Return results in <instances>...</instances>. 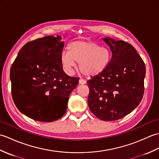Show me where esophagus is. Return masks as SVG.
<instances>
[{
  "label": "esophagus",
  "mask_w": 159,
  "mask_h": 159,
  "mask_svg": "<svg viewBox=\"0 0 159 159\" xmlns=\"http://www.w3.org/2000/svg\"><path fill=\"white\" fill-rule=\"evenodd\" d=\"M86 83V80H84L83 79H80L79 80V84L80 85H84V84Z\"/></svg>",
  "instance_id": "34e87169"
}]
</instances>
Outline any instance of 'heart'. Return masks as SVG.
I'll return each mask as SVG.
<instances>
[{
  "label": "heart",
  "instance_id": "1",
  "mask_svg": "<svg viewBox=\"0 0 159 159\" xmlns=\"http://www.w3.org/2000/svg\"><path fill=\"white\" fill-rule=\"evenodd\" d=\"M69 52H63L61 62L67 73H72L79 63V69L86 76H96L102 73L109 66L111 54L105 47H100L91 41H75L68 46Z\"/></svg>",
  "mask_w": 159,
  "mask_h": 159
}]
</instances>
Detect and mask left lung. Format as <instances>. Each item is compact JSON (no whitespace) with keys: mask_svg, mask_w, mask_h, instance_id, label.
Wrapping results in <instances>:
<instances>
[{"mask_svg":"<svg viewBox=\"0 0 159 159\" xmlns=\"http://www.w3.org/2000/svg\"><path fill=\"white\" fill-rule=\"evenodd\" d=\"M112 57L102 73L87 80L88 105L103 121L120 120L139 105L144 93L146 66L136 49L126 42L103 38Z\"/></svg>","mask_w":159,"mask_h":159,"instance_id":"1","label":"left lung"}]
</instances>
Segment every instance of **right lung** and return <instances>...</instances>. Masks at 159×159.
<instances>
[{
	"mask_svg": "<svg viewBox=\"0 0 159 159\" xmlns=\"http://www.w3.org/2000/svg\"><path fill=\"white\" fill-rule=\"evenodd\" d=\"M61 36H46L26 43L10 70L12 98L18 109L43 122L59 120L66 112L71 92L79 78L64 72Z\"/></svg>",
	"mask_w": 159,
	"mask_h": 159,
	"instance_id": "1",
	"label": "right lung"
}]
</instances>
